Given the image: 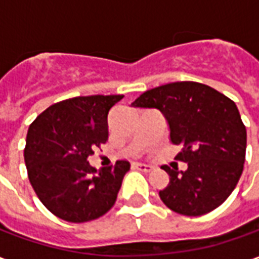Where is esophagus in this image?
Listing matches in <instances>:
<instances>
[{
  "label": "esophagus",
  "mask_w": 259,
  "mask_h": 259,
  "mask_svg": "<svg viewBox=\"0 0 259 259\" xmlns=\"http://www.w3.org/2000/svg\"><path fill=\"white\" fill-rule=\"evenodd\" d=\"M132 168L139 169V170H143V172H150V170L152 169V166H151V165H147V163L133 162V163H132Z\"/></svg>",
  "instance_id": "esophagus-1"
}]
</instances>
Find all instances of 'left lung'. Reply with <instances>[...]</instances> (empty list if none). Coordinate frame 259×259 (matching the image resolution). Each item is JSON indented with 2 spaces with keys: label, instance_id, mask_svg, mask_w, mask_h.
<instances>
[{
  "label": "left lung",
  "instance_id": "1",
  "mask_svg": "<svg viewBox=\"0 0 259 259\" xmlns=\"http://www.w3.org/2000/svg\"><path fill=\"white\" fill-rule=\"evenodd\" d=\"M135 108H155L169 127V140L183 150L176 159L185 170L170 169L159 197L172 211L200 217L232 194L245 161L247 132L230 98L195 81H176L143 93Z\"/></svg>",
  "mask_w": 259,
  "mask_h": 259
}]
</instances>
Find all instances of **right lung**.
Here are the masks:
<instances>
[{
  "mask_svg": "<svg viewBox=\"0 0 259 259\" xmlns=\"http://www.w3.org/2000/svg\"><path fill=\"white\" fill-rule=\"evenodd\" d=\"M123 96L74 97L40 113L27 130L25 163L37 197L64 221L89 222L115 204L127 161L94 169L87 158L108 140V115Z\"/></svg>",
  "mask_w": 259,
  "mask_h": 259,
  "instance_id": "1",
  "label": "right lung"
}]
</instances>
